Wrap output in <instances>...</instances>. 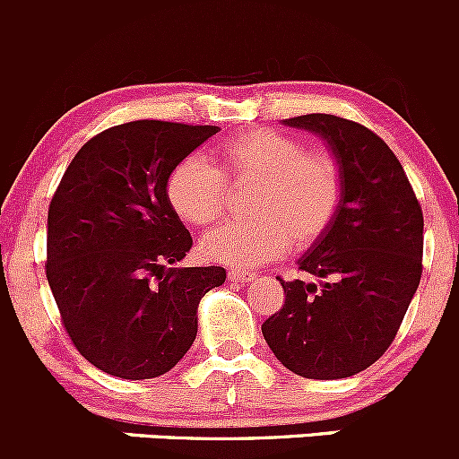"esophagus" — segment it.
I'll use <instances>...</instances> for the list:
<instances>
[{
    "mask_svg": "<svg viewBox=\"0 0 459 459\" xmlns=\"http://www.w3.org/2000/svg\"><path fill=\"white\" fill-rule=\"evenodd\" d=\"M228 279L234 281V283H249V281H254V274H247V272H240V270H230L228 272Z\"/></svg>",
    "mask_w": 459,
    "mask_h": 459,
    "instance_id": "obj_1",
    "label": "esophagus"
}]
</instances>
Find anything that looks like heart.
<instances>
[{
  "instance_id": "b5f03b06",
  "label": "heart",
  "mask_w": 459,
  "mask_h": 459,
  "mask_svg": "<svg viewBox=\"0 0 459 459\" xmlns=\"http://www.w3.org/2000/svg\"><path fill=\"white\" fill-rule=\"evenodd\" d=\"M228 183H256L247 198L249 219L207 231L201 254L223 265L254 267L288 252L310 247L337 219L343 185L337 160L306 152L292 135L254 129L216 149L214 165L187 156L167 178V201L187 225L212 223L228 198Z\"/></svg>"
}]
</instances>
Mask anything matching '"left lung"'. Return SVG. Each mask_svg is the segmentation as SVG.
<instances>
[{"label":"left lung","instance_id":"1","mask_svg":"<svg viewBox=\"0 0 459 459\" xmlns=\"http://www.w3.org/2000/svg\"><path fill=\"white\" fill-rule=\"evenodd\" d=\"M283 125L325 140L343 196L330 230L299 258L316 281L279 279L285 303L263 337L301 377H352L388 351L417 292L424 216L397 156L364 125L328 113Z\"/></svg>","mask_w":459,"mask_h":459}]
</instances>
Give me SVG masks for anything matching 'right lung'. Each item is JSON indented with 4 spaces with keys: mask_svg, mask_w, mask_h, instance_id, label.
Masks as SVG:
<instances>
[{
    "mask_svg": "<svg viewBox=\"0 0 459 459\" xmlns=\"http://www.w3.org/2000/svg\"><path fill=\"white\" fill-rule=\"evenodd\" d=\"M219 126L135 120L91 138L48 207L47 279L71 342L122 379L169 373L198 333L223 267H176L192 249L167 201L171 169Z\"/></svg>",
    "mask_w": 459,
    "mask_h": 459,
    "instance_id": "obj_1",
    "label": "right lung"
}]
</instances>
